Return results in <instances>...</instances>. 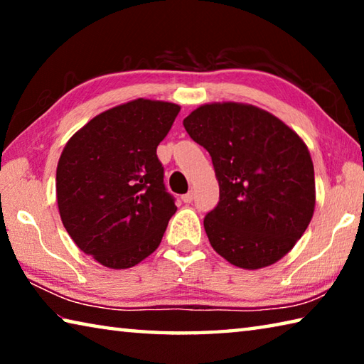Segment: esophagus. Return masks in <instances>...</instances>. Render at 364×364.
Here are the masks:
<instances>
[{
    "mask_svg": "<svg viewBox=\"0 0 364 364\" xmlns=\"http://www.w3.org/2000/svg\"><path fill=\"white\" fill-rule=\"evenodd\" d=\"M181 199H183V202L184 204H191V202L194 200V193L193 191H189L188 194H184V196H181Z\"/></svg>",
    "mask_w": 364,
    "mask_h": 364,
    "instance_id": "obj_1",
    "label": "esophagus"
}]
</instances>
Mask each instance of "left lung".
I'll return each instance as SVG.
<instances>
[{
  "mask_svg": "<svg viewBox=\"0 0 364 364\" xmlns=\"http://www.w3.org/2000/svg\"><path fill=\"white\" fill-rule=\"evenodd\" d=\"M183 125L210 154L220 184L218 205L204 218L213 250L244 269L281 260L315 212V170L304 139L242 102L204 104Z\"/></svg>",
  "mask_w": 364,
  "mask_h": 364,
  "instance_id": "8db88e82",
  "label": "left lung"
}]
</instances>
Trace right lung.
<instances>
[{"label": "right lung", "instance_id": "obj_1", "mask_svg": "<svg viewBox=\"0 0 364 364\" xmlns=\"http://www.w3.org/2000/svg\"><path fill=\"white\" fill-rule=\"evenodd\" d=\"M180 109L143 97L120 104L80 128L60 154V220L78 249L104 267L125 269L143 262L176 212L157 146Z\"/></svg>", "mask_w": 364, "mask_h": 364}]
</instances>
